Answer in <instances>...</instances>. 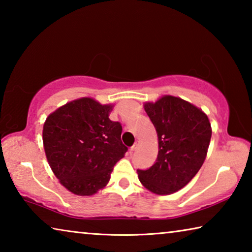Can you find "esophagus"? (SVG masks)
<instances>
[{"mask_svg": "<svg viewBox=\"0 0 252 252\" xmlns=\"http://www.w3.org/2000/svg\"><path fill=\"white\" fill-rule=\"evenodd\" d=\"M138 148H139V142H135V143L133 144V146H132V147L130 148V152H133V151H135L136 149H138Z\"/></svg>", "mask_w": 252, "mask_h": 252, "instance_id": "34e87169", "label": "esophagus"}]
</instances>
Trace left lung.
I'll list each match as a JSON object with an SVG mask.
<instances>
[{
	"label": "left lung",
	"instance_id": "8db88e82",
	"mask_svg": "<svg viewBox=\"0 0 252 252\" xmlns=\"http://www.w3.org/2000/svg\"><path fill=\"white\" fill-rule=\"evenodd\" d=\"M144 110L159 141L156 163L138 170L139 180L157 194H171L191 181L207 157L211 125L206 113L180 97L164 95Z\"/></svg>",
	"mask_w": 252,
	"mask_h": 252
}]
</instances>
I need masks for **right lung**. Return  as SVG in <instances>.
Instances as JSON below:
<instances>
[{
	"label": "right lung",
	"instance_id": "1",
	"mask_svg": "<svg viewBox=\"0 0 252 252\" xmlns=\"http://www.w3.org/2000/svg\"><path fill=\"white\" fill-rule=\"evenodd\" d=\"M111 104L82 97L55 110L43 126L46 159L62 186L78 195H92L106 186L127 148L122 126L111 121Z\"/></svg>",
	"mask_w": 252,
	"mask_h": 252
}]
</instances>
